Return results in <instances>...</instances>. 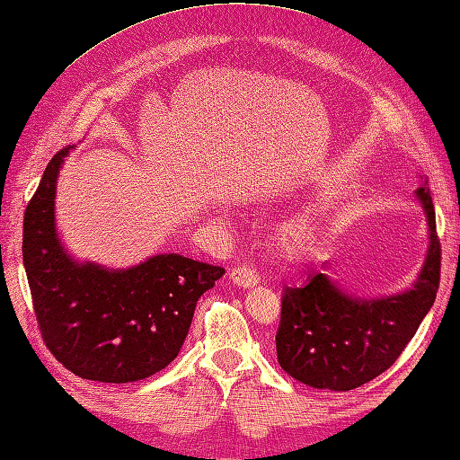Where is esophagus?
Listing matches in <instances>:
<instances>
[{
    "label": "esophagus",
    "instance_id": "esophagus-1",
    "mask_svg": "<svg viewBox=\"0 0 460 460\" xmlns=\"http://www.w3.org/2000/svg\"><path fill=\"white\" fill-rule=\"evenodd\" d=\"M229 279L239 288H252L258 284V276L251 268H234L229 272Z\"/></svg>",
    "mask_w": 460,
    "mask_h": 460
}]
</instances>
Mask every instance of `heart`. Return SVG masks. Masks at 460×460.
<instances>
[{
	"label": "heart",
	"mask_w": 460,
	"mask_h": 460,
	"mask_svg": "<svg viewBox=\"0 0 460 460\" xmlns=\"http://www.w3.org/2000/svg\"><path fill=\"white\" fill-rule=\"evenodd\" d=\"M316 233H319V214L316 211L309 209L293 216L276 233L278 252L289 261H297L311 251Z\"/></svg>",
	"instance_id": "heart-1"
}]
</instances>
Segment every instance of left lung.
I'll return each instance as SVG.
<instances>
[{
  "mask_svg": "<svg viewBox=\"0 0 460 460\" xmlns=\"http://www.w3.org/2000/svg\"><path fill=\"white\" fill-rule=\"evenodd\" d=\"M416 198L426 211L428 254L410 289L386 297H356L326 274L328 262L301 288H286L276 334L278 361L303 385L351 391L385 373L414 338L439 289L441 244L429 184Z\"/></svg>",
  "mask_w": 460,
  "mask_h": 460,
  "instance_id": "8db88e82",
  "label": "left lung"
}]
</instances>
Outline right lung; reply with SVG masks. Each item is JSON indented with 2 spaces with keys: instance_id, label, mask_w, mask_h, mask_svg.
Wrapping results in <instances>:
<instances>
[{
  "instance_id": "add662e5",
  "label": "right lung",
  "mask_w": 460,
  "mask_h": 460,
  "mask_svg": "<svg viewBox=\"0 0 460 460\" xmlns=\"http://www.w3.org/2000/svg\"><path fill=\"white\" fill-rule=\"evenodd\" d=\"M69 149L49 163L22 221V264L40 334L81 379H147L179 356L198 299L226 270L174 252L122 270L79 262L58 237L54 216Z\"/></svg>"
}]
</instances>
